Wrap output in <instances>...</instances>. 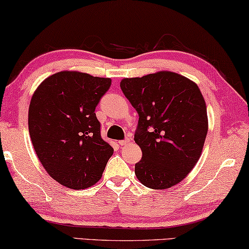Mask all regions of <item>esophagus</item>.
Listing matches in <instances>:
<instances>
[{
    "label": "esophagus",
    "instance_id": "34e87169",
    "mask_svg": "<svg viewBox=\"0 0 249 249\" xmlns=\"http://www.w3.org/2000/svg\"><path fill=\"white\" fill-rule=\"evenodd\" d=\"M118 144L120 145H127V144H129V140L128 139H125V140H122V141H118Z\"/></svg>",
    "mask_w": 249,
    "mask_h": 249
}]
</instances>
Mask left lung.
<instances>
[{
    "label": "left lung",
    "mask_w": 249,
    "mask_h": 249,
    "mask_svg": "<svg viewBox=\"0 0 249 249\" xmlns=\"http://www.w3.org/2000/svg\"><path fill=\"white\" fill-rule=\"evenodd\" d=\"M121 89L139 114L134 135L142 150L135 174L147 188H171L194 169L208 132L207 106L187 77L159 71L124 78Z\"/></svg>",
    "instance_id": "1"
}]
</instances>
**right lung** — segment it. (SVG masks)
I'll return each mask as SVG.
<instances>
[{
    "mask_svg": "<svg viewBox=\"0 0 249 249\" xmlns=\"http://www.w3.org/2000/svg\"><path fill=\"white\" fill-rule=\"evenodd\" d=\"M110 78L60 71L44 79L29 106V133L48 174L80 190L98 182L113 147L101 136L95 114Z\"/></svg>",
    "mask_w": 249,
    "mask_h": 249,
    "instance_id": "add662e5",
    "label": "right lung"
}]
</instances>
